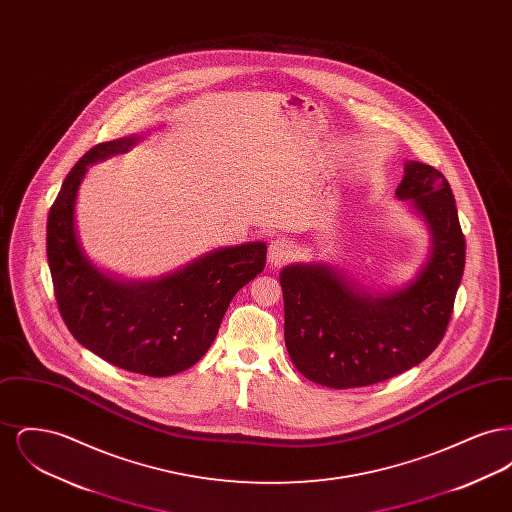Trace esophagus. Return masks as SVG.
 Segmentation results:
<instances>
[{"mask_svg": "<svg viewBox=\"0 0 512 512\" xmlns=\"http://www.w3.org/2000/svg\"><path fill=\"white\" fill-rule=\"evenodd\" d=\"M292 253V245L288 240L276 238L268 245V265L270 267H282L292 257Z\"/></svg>", "mask_w": 512, "mask_h": 512, "instance_id": "obj_1", "label": "esophagus"}]
</instances>
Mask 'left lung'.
Instances as JSON below:
<instances>
[{
  "label": "left lung",
  "mask_w": 512,
  "mask_h": 512,
  "mask_svg": "<svg viewBox=\"0 0 512 512\" xmlns=\"http://www.w3.org/2000/svg\"><path fill=\"white\" fill-rule=\"evenodd\" d=\"M395 195L411 199L432 238L411 284L370 293L330 265L280 272L286 347L311 382L334 390L372 386L422 363L443 340L466 259L455 197L441 172L418 161L405 163Z\"/></svg>",
  "instance_id": "obj_1"
}]
</instances>
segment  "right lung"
<instances>
[{
	"label": "right lung",
	"instance_id": "right-lung-1",
	"mask_svg": "<svg viewBox=\"0 0 512 512\" xmlns=\"http://www.w3.org/2000/svg\"><path fill=\"white\" fill-rule=\"evenodd\" d=\"M138 142L140 136H128L98 144L67 174L48 215V263L59 313L74 340L122 370L163 378L207 353L232 297L263 272L267 244L222 247L146 282L101 272L78 242L76 194L88 165Z\"/></svg>",
	"mask_w": 512,
	"mask_h": 512
}]
</instances>
